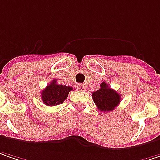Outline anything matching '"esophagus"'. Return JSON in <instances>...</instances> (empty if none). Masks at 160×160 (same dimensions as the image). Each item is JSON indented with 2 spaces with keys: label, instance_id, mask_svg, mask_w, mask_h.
Instances as JSON below:
<instances>
[{
  "label": "esophagus",
  "instance_id": "34e87169",
  "mask_svg": "<svg viewBox=\"0 0 160 160\" xmlns=\"http://www.w3.org/2000/svg\"><path fill=\"white\" fill-rule=\"evenodd\" d=\"M77 88H78V89H80V90H82V91L86 89V87H85V85H84V84H78Z\"/></svg>",
  "mask_w": 160,
  "mask_h": 160
}]
</instances>
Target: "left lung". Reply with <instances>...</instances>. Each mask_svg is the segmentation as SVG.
<instances>
[{"label": "left lung", "mask_w": 160, "mask_h": 160, "mask_svg": "<svg viewBox=\"0 0 160 160\" xmlns=\"http://www.w3.org/2000/svg\"><path fill=\"white\" fill-rule=\"evenodd\" d=\"M92 99L100 111L108 112L116 108L120 102V95L116 90L110 89L104 81L100 84V89L92 93Z\"/></svg>", "instance_id": "1"}]
</instances>
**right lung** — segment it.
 <instances>
[{
  "label": "right lung",
  "mask_w": 160,
  "mask_h": 160,
  "mask_svg": "<svg viewBox=\"0 0 160 160\" xmlns=\"http://www.w3.org/2000/svg\"><path fill=\"white\" fill-rule=\"evenodd\" d=\"M72 88L66 85L57 84V80H53L42 91L41 97L43 103L47 106H57L63 103L68 98L69 92Z\"/></svg>",
  "instance_id": "right-lung-1"
}]
</instances>
